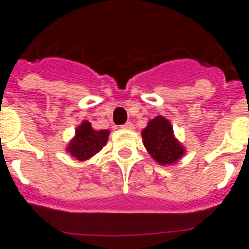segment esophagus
<instances>
[{
  "label": "esophagus",
  "mask_w": 249,
  "mask_h": 249,
  "mask_svg": "<svg viewBox=\"0 0 249 249\" xmlns=\"http://www.w3.org/2000/svg\"><path fill=\"white\" fill-rule=\"evenodd\" d=\"M122 127L123 129H133V123L132 122H126L124 123V124H122Z\"/></svg>",
  "instance_id": "esophagus-1"
}]
</instances>
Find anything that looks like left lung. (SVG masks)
Segmentation results:
<instances>
[{
	"label": "left lung",
	"mask_w": 249,
	"mask_h": 249,
	"mask_svg": "<svg viewBox=\"0 0 249 249\" xmlns=\"http://www.w3.org/2000/svg\"><path fill=\"white\" fill-rule=\"evenodd\" d=\"M143 144L160 164H172L184 155V148L173 136V127L163 116L151 120L142 131Z\"/></svg>",
	"instance_id": "1"
}]
</instances>
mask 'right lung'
Listing matches in <instances>:
<instances>
[{
  "label": "right lung",
  "mask_w": 249,
  "mask_h": 249,
  "mask_svg": "<svg viewBox=\"0 0 249 249\" xmlns=\"http://www.w3.org/2000/svg\"><path fill=\"white\" fill-rule=\"evenodd\" d=\"M108 129L94 131L91 122L83 121L76 129V136L70 142L67 152L78 160H86L103 148L108 140Z\"/></svg>",
  "instance_id": "obj_1"
}]
</instances>
